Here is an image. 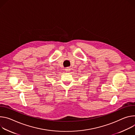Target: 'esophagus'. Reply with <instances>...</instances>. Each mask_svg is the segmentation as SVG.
<instances>
[{
    "mask_svg": "<svg viewBox=\"0 0 135 135\" xmlns=\"http://www.w3.org/2000/svg\"><path fill=\"white\" fill-rule=\"evenodd\" d=\"M70 70H71V68H69V67L66 68L65 69V71L66 72H70Z\"/></svg>",
    "mask_w": 135,
    "mask_h": 135,
    "instance_id": "34e87169",
    "label": "esophagus"
}]
</instances>
